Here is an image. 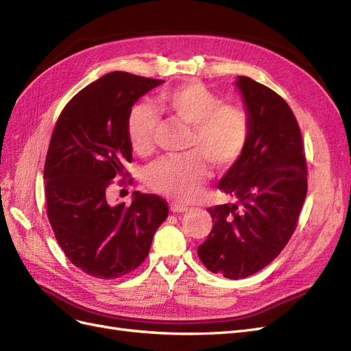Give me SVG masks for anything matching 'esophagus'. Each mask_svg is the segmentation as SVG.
I'll return each instance as SVG.
<instances>
[{
	"label": "esophagus",
	"instance_id": "obj_1",
	"mask_svg": "<svg viewBox=\"0 0 351 351\" xmlns=\"http://www.w3.org/2000/svg\"><path fill=\"white\" fill-rule=\"evenodd\" d=\"M169 209H171V212H176V214H182V212H187L189 208L184 206V205H180V204H173L169 205Z\"/></svg>",
	"mask_w": 351,
	"mask_h": 351
}]
</instances>
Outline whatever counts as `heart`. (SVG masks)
<instances>
[{"mask_svg": "<svg viewBox=\"0 0 351 351\" xmlns=\"http://www.w3.org/2000/svg\"><path fill=\"white\" fill-rule=\"evenodd\" d=\"M158 107L169 119L190 127L187 155L158 159L146 169V183L154 192L178 202L193 199L209 177L208 162L218 169L234 165L250 139L247 111L237 104L221 102L217 93L197 82H186L158 97ZM159 127L158 114L137 104L125 120L132 149L149 155Z\"/></svg>", "mask_w": 351, "mask_h": 351, "instance_id": "b5f03b06", "label": "heart"}]
</instances>
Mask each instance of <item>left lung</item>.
Listing matches in <instances>:
<instances>
[{
	"mask_svg": "<svg viewBox=\"0 0 351 351\" xmlns=\"http://www.w3.org/2000/svg\"><path fill=\"white\" fill-rule=\"evenodd\" d=\"M250 119L246 151L218 183L237 204L208 208L214 226L197 247L214 274L239 280L278 256L297 227L307 193V167L299 123L277 92L239 76Z\"/></svg>",
	"mask_w": 351,
	"mask_h": 351,
	"instance_id": "8db88e82",
	"label": "left lung"
}]
</instances>
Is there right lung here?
Returning a JSON list of instances; mask_svg holds the SVG:
<instances>
[{
    "mask_svg": "<svg viewBox=\"0 0 351 351\" xmlns=\"http://www.w3.org/2000/svg\"><path fill=\"white\" fill-rule=\"evenodd\" d=\"M164 80L112 71L67 102L52 132L45 159L47 215L69 261L90 277L115 280L146 259L168 204L133 193L130 206L110 205L107 192L133 183L125 120L133 104ZM128 178L125 179V177Z\"/></svg>",
    "mask_w": 351,
    "mask_h": 351,
    "instance_id": "right-lung-1",
    "label": "right lung"
}]
</instances>
